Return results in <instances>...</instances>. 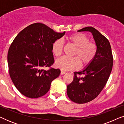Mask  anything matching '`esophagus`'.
Listing matches in <instances>:
<instances>
[{"label":"esophagus","instance_id":"1","mask_svg":"<svg viewBox=\"0 0 124 124\" xmlns=\"http://www.w3.org/2000/svg\"><path fill=\"white\" fill-rule=\"evenodd\" d=\"M65 74V72H64V71H61V72H60V74L61 75H63V74Z\"/></svg>","mask_w":124,"mask_h":124}]
</instances>
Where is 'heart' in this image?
<instances>
[{"instance_id":"heart-1","label":"heart","mask_w":124,"mask_h":124,"mask_svg":"<svg viewBox=\"0 0 124 124\" xmlns=\"http://www.w3.org/2000/svg\"><path fill=\"white\" fill-rule=\"evenodd\" d=\"M67 40L76 47L73 55L76 57L62 56L55 62L56 67L62 70H74L79 65L86 66L93 62L96 54L97 46L96 44L90 42V38L82 33H76L67 37ZM64 44L61 39H57L52 45V52L56 56L62 54Z\"/></svg>"}]
</instances>
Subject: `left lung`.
<instances>
[{
    "label": "left lung",
    "mask_w": 124,
    "mask_h": 124,
    "mask_svg": "<svg viewBox=\"0 0 124 124\" xmlns=\"http://www.w3.org/2000/svg\"><path fill=\"white\" fill-rule=\"evenodd\" d=\"M78 31L91 32L98 49L93 62L83 70L74 72L73 81L67 86L69 99L84 104L97 97L106 85L112 69L113 56L108 40L94 28L86 27Z\"/></svg>",
    "instance_id": "left-lung-1"
}]
</instances>
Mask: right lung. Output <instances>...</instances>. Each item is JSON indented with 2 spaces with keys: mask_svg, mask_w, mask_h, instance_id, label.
I'll return each instance as SVG.
<instances>
[{
  "mask_svg": "<svg viewBox=\"0 0 124 124\" xmlns=\"http://www.w3.org/2000/svg\"><path fill=\"white\" fill-rule=\"evenodd\" d=\"M65 32L57 33L42 23L30 25L20 32L10 46L8 64L10 77L17 89L30 98L43 96L60 74L59 69L46 70L54 62L53 42Z\"/></svg>",
  "mask_w": 124,
  "mask_h": 124,
  "instance_id": "add662e5",
  "label": "right lung"
}]
</instances>
